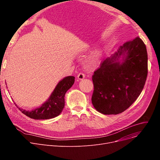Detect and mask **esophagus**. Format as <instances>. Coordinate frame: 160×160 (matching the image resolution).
<instances>
[{
    "instance_id": "esophagus-1",
    "label": "esophagus",
    "mask_w": 160,
    "mask_h": 160,
    "mask_svg": "<svg viewBox=\"0 0 160 160\" xmlns=\"http://www.w3.org/2000/svg\"><path fill=\"white\" fill-rule=\"evenodd\" d=\"M77 77H78V78L79 80H82V79H83V78H85V74H83V72H80V73L78 74Z\"/></svg>"
}]
</instances>
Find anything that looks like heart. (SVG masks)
Instances as JSON below:
<instances>
[{
    "label": "heart",
    "instance_id": "b5f03b06",
    "mask_svg": "<svg viewBox=\"0 0 160 160\" xmlns=\"http://www.w3.org/2000/svg\"><path fill=\"white\" fill-rule=\"evenodd\" d=\"M102 54V51L101 50H97L95 52L92 53L88 58L87 63L89 65H94L97 63L100 60Z\"/></svg>",
    "mask_w": 160,
    "mask_h": 160
}]
</instances>
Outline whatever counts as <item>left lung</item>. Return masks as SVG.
Returning a JSON list of instances; mask_svg holds the SVG:
<instances>
[{"mask_svg": "<svg viewBox=\"0 0 160 160\" xmlns=\"http://www.w3.org/2000/svg\"><path fill=\"white\" fill-rule=\"evenodd\" d=\"M122 55L123 62L118 58ZM148 74L147 48L139 37L124 43L111 58L101 62L92 76L91 101L104 115H117L128 109L141 94Z\"/></svg>", "mask_w": 160, "mask_h": 160, "instance_id": "1", "label": "left lung"}]
</instances>
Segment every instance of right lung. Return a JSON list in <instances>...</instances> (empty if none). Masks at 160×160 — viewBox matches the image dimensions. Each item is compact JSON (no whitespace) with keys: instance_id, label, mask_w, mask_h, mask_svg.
I'll use <instances>...</instances> for the list:
<instances>
[{"instance_id":"1","label":"right lung","mask_w":160,"mask_h":160,"mask_svg":"<svg viewBox=\"0 0 160 160\" xmlns=\"http://www.w3.org/2000/svg\"><path fill=\"white\" fill-rule=\"evenodd\" d=\"M74 77L69 76L61 80L58 83L47 101L40 108L32 111L24 110L20 108L19 110L25 115L33 119H49L58 116L65 106V95L74 84Z\"/></svg>"}]
</instances>
